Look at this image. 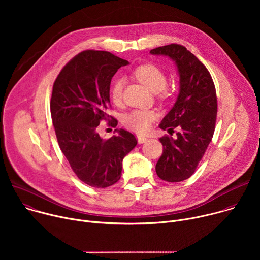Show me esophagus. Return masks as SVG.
<instances>
[{"instance_id":"1","label":"esophagus","mask_w":260,"mask_h":260,"mask_svg":"<svg viewBox=\"0 0 260 260\" xmlns=\"http://www.w3.org/2000/svg\"><path fill=\"white\" fill-rule=\"evenodd\" d=\"M147 141H148V138L142 137V136H138V143H139V144H143V143H145V142H147Z\"/></svg>"}]
</instances>
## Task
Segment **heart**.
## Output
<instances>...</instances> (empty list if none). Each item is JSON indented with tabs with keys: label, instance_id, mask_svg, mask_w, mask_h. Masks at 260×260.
<instances>
[{
	"label": "heart",
	"instance_id": "1",
	"mask_svg": "<svg viewBox=\"0 0 260 260\" xmlns=\"http://www.w3.org/2000/svg\"><path fill=\"white\" fill-rule=\"evenodd\" d=\"M133 75L140 83L146 86L151 92L160 93L162 98L167 94L166 74L158 67L154 64H142L136 68ZM122 90L123 81L121 79H116L112 86H111L110 90L111 99L115 104L120 103L122 99ZM155 116L156 115L153 111L134 110L124 116L123 122L128 128L139 134H144L150 128L151 122L155 119Z\"/></svg>",
	"mask_w": 260,
	"mask_h": 260
}]
</instances>
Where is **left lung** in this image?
<instances>
[{
    "instance_id": "1",
    "label": "left lung",
    "mask_w": 260,
    "mask_h": 260,
    "mask_svg": "<svg viewBox=\"0 0 260 260\" xmlns=\"http://www.w3.org/2000/svg\"><path fill=\"white\" fill-rule=\"evenodd\" d=\"M169 56L179 74V94L159 127L174 133L177 138L159 139L164 151L155 171L168 182L188 179L202 160L212 141L217 116V96L213 79L207 68L184 46L170 44L150 51Z\"/></svg>"
}]
</instances>
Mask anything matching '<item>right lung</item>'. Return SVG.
<instances>
[{"mask_svg":"<svg viewBox=\"0 0 260 260\" xmlns=\"http://www.w3.org/2000/svg\"><path fill=\"white\" fill-rule=\"evenodd\" d=\"M128 61L108 51L85 50L72 58L54 81L50 113L59 148L77 177L95 188H106L121 177L122 160L137 145L136 137L116 128L108 140L96 128L110 118V84ZM110 125L116 127L113 117Z\"/></svg>","mask_w":260,"mask_h":260,"instance_id":"right-lung-1","label":"right lung"}]
</instances>
